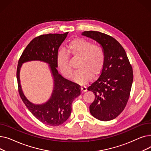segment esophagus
Masks as SVG:
<instances>
[{
    "mask_svg": "<svg viewBox=\"0 0 151 151\" xmlns=\"http://www.w3.org/2000/svg\"><path fill=\"white\" fill-rule=\"evenodd\" d=\"M81 92H82L83 93H84V92H85L87 91V88H86V86H82L81 87Z\"/></svg>",
    "mask_w": 151,
    "mask_h": 151,
    "instance_id": "34e87169",
    "label": "esophagus"
}]
</instances>
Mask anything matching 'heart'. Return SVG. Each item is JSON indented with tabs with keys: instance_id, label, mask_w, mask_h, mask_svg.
<instances>
[{
	"instance_id": "1",
	"label": "heart",
	"mask_w": 151,
	"mask_h": 151,
	"mask_svg": "<svg viewBox=\"0 0 151 151\" xmlns=\"http://www.w3.org/2000/svg\"><path fill=\"white\" fill-rule=\"evenodd\" d=\"M67 53L60 51L56 58V65L60 72L67 78L72 76L69 56L79 59L78 70L73 76V80L80 84L88 83L92 76H98L104 68L105 54L103 47L99 45L84 38H76L67 46Z\"/></svg>"
}]
</instances>
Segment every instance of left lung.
Segmentation results:
<instances>
[{
	"label": "left lung",
	"mask_w": 151,
	"mask_h": 151,
	"mask_svg": "<svg viewBox=\"0 0 151 151\" xmlns=\"http://www.w3.org/2000/svg\"><path fill=\"white\" fill-rule=\"evenodd\" d=\"M82 35L98 42L105 54L101 75L88 87L95 94L89 106L91 114L102 121L113 120L124 109L129 99L133 74L122 45L115 38L97 31H84Z\"/></svg>",
	"instance_id": "8db88e82"
}]
</instances>
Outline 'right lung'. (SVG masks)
<instances>
[{"label": "right lung", "instance_id": "obj_1", "mask_svg": "<svg viewBox=\"0 0 151 151\" xmlns=\"http://www.w3.org/2000/svg\"><path fill=\"white\" fill-rule=\"evenodd\" d=\"M68 34H49L35 37L26 46L18 61L17 77L19 96L30 113L47 125L55 127L65 122L70 116L73 101L81 94L79 85L62 77L57 70L56 58L59 47ZM32 60L48 63L54 80L52 97L41 105L30 102L25 97L20 84L19 73L22 64Z\"/></svg>", "mask_w": 151, "mask_h": 151}]
</instances>
